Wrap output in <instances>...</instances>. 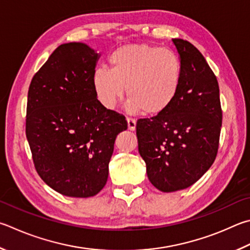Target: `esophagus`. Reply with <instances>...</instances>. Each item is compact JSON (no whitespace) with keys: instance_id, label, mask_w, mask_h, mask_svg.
<instances>
[{"instance_id":"obj_1","label":"esophagus","mask_w":250,"mask_h":250,"mask_svg":"<svg viewBox=\"0 0 250 250\" xmlns=\"http://www.w3.org/2000/svg\"><path fill=\"white\" fill-rule=\"evenodd\" d=\"M126 122H128V129L131 131L135 130V126H137V121L132 118H126Z\"/></svg>"}]
</instances>
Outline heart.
Masks as SVG:
<instances>
[{"label": "heart", "mask_w": 250, "mask_h": 250, "mask_svg": "<svg viewBox=\"0 0 250 250\" xmlns=\"http://www.w3.org/2000/svg\"><path fill=\"white\" fill-rule=\"evenodd\" d=\"M110 71L97 69L93 86L99 103L113 109L126 95L128 110L158 115L168 109L179 93L181 64L167 49L149 44H126L109 57Z\"/></svg>", "instance_id": "1"}]
</instances>
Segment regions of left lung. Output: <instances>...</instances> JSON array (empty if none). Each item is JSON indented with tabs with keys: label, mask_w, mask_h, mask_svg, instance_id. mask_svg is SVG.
Masks as SVG:
<instances>
[{
	"label": "left lung",
	"mask_w": 250,
	"mask_h": 250,
	"mask_svg": "<svg viewBox=\"0 0 250 250\" xmlns=\"http://www.w3.org/2000/svg\"><path fill=\"white\" fill-rule=\"evenodd\" d=\"M179 53L181 84L168 109L139 119V153L154 187L163 192L186 189L214 162L222 126L216 76L189 42L172 39Z\"/></svg>",
	"instance_id": "1"
}]
</instances>
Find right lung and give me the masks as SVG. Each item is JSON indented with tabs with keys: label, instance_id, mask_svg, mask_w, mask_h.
<instances>
[{
	"label": "right lung",
	"instance_id": "right-lung-1",
	"mask_svg": "<svg viewBox=\"0 0 250 250\" xmlns=\"http://www.w3.org/2000/svg\"><path fill=\"white\" fill-rule=\"evenodd\" d=\"M101 54L83 42L59 46L28 89L26 137L35 168L50 188L88 198L105 187L125 116L97 99L93 74Z\"/></svg>",
	"mask_w": 250,
	"mask_h": 250
}]
</instances>
